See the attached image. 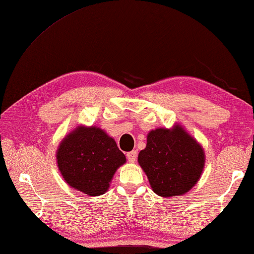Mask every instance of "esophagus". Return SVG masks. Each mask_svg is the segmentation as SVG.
I'll use <instances>...</instances> for the list:
<instances>
[{"instance_id":"1","label":"esophagus","mask_w":254,"mask_h":254,"mask_svg":"<svg viewBox=\"0 0 254 254\" xmlns=\"http://www.w3.org/2000/svg\"><path fill=\"white\" fill-rule=\"evenodd\" d=\"M127 159H128V161L130 162V163H133L134 161H136V159H137V152L134 151V150H132V151H130V152H128L127 154Z\"/></svg>"}]
</instances>
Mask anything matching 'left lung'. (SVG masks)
<instances>
[{"label": "left lung", "instance_id": "left-lung-1", "mask_svg": "<svg viewBox=\"0 0 254 254\" xmlns=\"http://www.w3.org/2000/svg\"><path fill=\"white\" fill-rule=\"evenodd\" d=\"M138 163L154 193L173 197L188 193L198 182L205 167V152L192 134L175 124L172 128L149 131Z\"/></svg>", "mask_w": 254, "mask_h": 254}]
</instances>
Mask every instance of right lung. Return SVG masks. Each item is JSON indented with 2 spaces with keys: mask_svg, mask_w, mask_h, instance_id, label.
<instances>
[{
  "mask_svg": "<svg viewBox=\"0 0 254 254\" xmlns=\"http://www.w3.org/2000/svg\"><path fill=\"white\" fill-rule=\"evenodd\" d=\"M57 164L70 188L89 196L105 194L126 157L116 141L96 126L79 125L59 143Z\"/></svg>",
  "mask_w": 254,
  "mask_h": 254,
  "instance_id": "right-lung-1",
  "label": "right lung"
}]
</instances>
